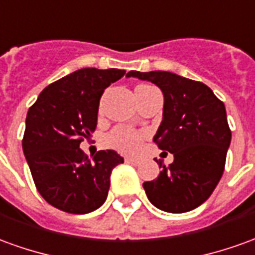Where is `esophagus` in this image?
<instances>
[{"mask_svg": "<svg viewBox=\"0 0 255 255\" xmlns=\"http://www.w3.org/2000/svg\"><path fill=\"white\" fill-rule=\"evenodd\" d=\"M126 163H128V164H132V165H138L139 164V160L133 157H126Z\"/></svg>", "mask_w": 255, "mask_h": 255, "instance_id": "34e87169", "label": "esophagus"}]
</instances>
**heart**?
<instances>
[{"label": "heart", "instance_id": "obj_1", "mask_svg": "<svg viewBox=\"0 0 255 255\" xmlns=\"http://www.w3.org/2000/svg\"><path fill=\"white\" fill-rule=\"evenodd\" d=\"M142 133L132 131L129 128L119 127L108 136V143L112 147L124 153H135L140 146Z\"/></svg>", "mask_w": 255, "mask_h": 255}]
</instances>
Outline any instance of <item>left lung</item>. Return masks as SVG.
Returning <instances> with one entry per match:
<instances>
[{
  "mask_svg": "<svg viewBox=\"0 0 255 255\" xmlns=\"http://www.w3.org/2000/svg\"><path fill=\"white\" fill-rule=\"evenodd\" d=\"M127 77L150 81L163 92V120L153 140L172 153L174 161L143 183L149 202L181 214L207 200L225 168L232 133L225 105L207 85L170 72H132Z\"/></svg>",
  "mask_w": 255,
  "mask_h": 255,
  "instance_id": "1",
  "label": "left lung"
}]
</instances>
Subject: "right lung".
I'll return each instance as SVG.
<instances>
[{"mask_svg": "<svg viewBox=\"0 0 255 255\" xmlns=\"http://www.w3.org/2000/svg\"><path fill=\"white\" fill-rule=\"evenodd\" d=\"M124 74L120 69H80L44 88L28 109L23 153L37 190L53 207L87 214L106 200L112 170L124 158L99 150L90 160L80 143L97 128L103 91Z\"/></svg>", "mask_w": 255, "mask_h": 255, "instance_id": "add662e5", "label": "right lung"}]
</instances>
